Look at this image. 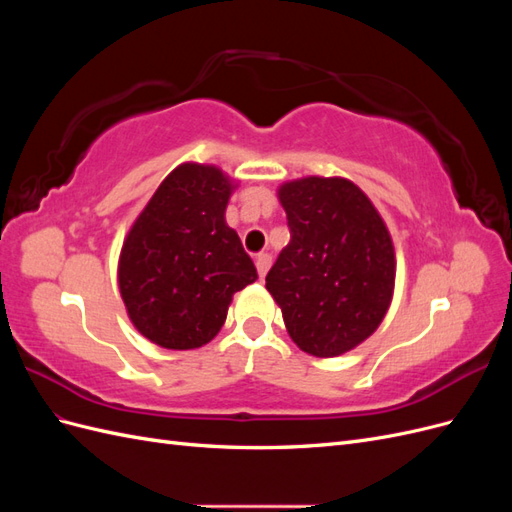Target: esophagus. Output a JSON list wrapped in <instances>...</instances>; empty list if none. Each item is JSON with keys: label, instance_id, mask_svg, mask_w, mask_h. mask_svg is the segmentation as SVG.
I'll return each mask as SVG.
<instances>
[{"label": "esophagus", "instance_id": "1", "mask_svg": "<svg viewBox=\"0 0 512 512\" xmlns=\"http://www.w3.org/2000/svg\"><path fill=\"white\" fill-rule=\"evenodd\" d=\"M269 267H271V254H258L256 256V269H258L260 280L267 275Z\"/></svg>", "mask_w": 512, "mask_h": 512}]
</instances>
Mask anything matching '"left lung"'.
Returning <instances> with one entry per match:
<instances>
[{
  "label": "left lung",
  "instance_id": "obj_1",
  "mask_svg": "<svg viewBox=\"0 0 512 512\" xmlns=\"http://www.w3.org/2000/svg\"><path fill=\"white\" fill-rule=\"evenodd\" d=\"M290 243L267 273L288 335L303 352L329 359L374 333L395 288V247L365 192L342 177L284 183Z\"/></svg>",
  "mask_w": 512,
  "mask_h": 512
}]
</instances>
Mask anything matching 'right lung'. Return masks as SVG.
<instances>
[{"label": "right lung", "mask_w": 512, "mask_h": 512, "mask_svg": "<svg viewBox=\"0 0 512 512\" xmlns=\"http://www.w3.org/2000/svg\"><path fill=\"white\" fill-rule=\"evenodd\" d=\"M235 190L218 166L185 162L132 224L119 256V292L138 333L192 350L220 333L232 294L258 280L226 220Z\"/></svg>", "instance_id": "1"}]
</instances>
